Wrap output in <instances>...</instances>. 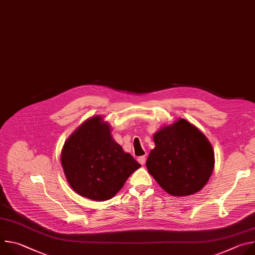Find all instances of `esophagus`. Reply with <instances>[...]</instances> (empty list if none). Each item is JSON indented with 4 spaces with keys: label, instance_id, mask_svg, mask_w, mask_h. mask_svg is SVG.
<instances>
[{
    "label": "esophagus",
    "instance_id": "esophagus-1",
    "mask_svg": "<svg viewBox=\"0 0 255 255\" xmlns=\"http://www.w3.org/2000/svg\"><path fill=\"white\" fill-rule=\"evenodd\" d=\"M138 162H139L141 165H144L145 162H146V157H145V156H140V157H138Z\"/></svg>",
    "mask_w": 255,
    "mask_h": 255
}]
</instances>
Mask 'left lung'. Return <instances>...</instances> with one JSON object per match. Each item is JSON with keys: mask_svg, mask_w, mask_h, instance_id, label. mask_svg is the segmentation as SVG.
<instances>
[{"mask_svg": "<svg viewBox=\"0 0 255 255\" xmlns=\"http://www.w3.org/2000/svg\"><path fill=\"white\" fill-rule=\"evenodd\" d=\"M153 140L146 167L166 193L185 197L205 187L215 164L214 150L196 126L178 119L157 131Z\"/></svg>", "mask_w": 255, "mask_h": 255, "instance_id": "obj_1", "label": "left lung"}]
</instances>
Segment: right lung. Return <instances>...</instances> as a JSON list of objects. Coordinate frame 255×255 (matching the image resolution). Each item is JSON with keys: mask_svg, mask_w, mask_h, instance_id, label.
Returning a JSON list of instances; mask_svg holds the SVG:
<instances>
[{"mask_svg": "<svg viewBox=\"0 0 255 255\" xmlns=\"http://www.w3.org/2000/svg\"><path fill=\"white\" fill-rule=\"evenodd\" d=\"M60 160L70 187L94 201L112 199L141 166L113 139L101 116L86 120L67 138Z\"/></svg>", "mask_w": 255, "mask_h": 255, "instance_id": "obj_1", "label": "right lung"}]
</instances>
